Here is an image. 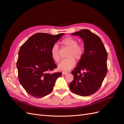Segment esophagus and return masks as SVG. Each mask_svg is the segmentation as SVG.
<instances>
[{
	"instance_id": "esophagus-1",
	"label": "esophagus",
	"mask_w": 124,
	"mask_h": 124,
	"mask_svg": "<svg viewBox=\"0 0 124 124\" xmlns=\"http://www.w3.org/2000/svg\"><path fill=\"white\" fill-rule=\"evenodd\" d=\"M68 72H66V71H64V72H62V74H68Z\"/></svg>"
}]
</instances>
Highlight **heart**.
Masks as SVG:
<instances>
[{"mask_svg":"<svg viewBox=\"0 0 124 124\" xmlns=\"http://www.w3.org/2000/svg\"><path fill=\"white\" fill-rule=\"evenodd\" d=\"M63 47L68 48L66 54L67 58L63 59L58 66L59 70L61 71H68L71 69L76 64V59L80 61L83 58L84 54V48L81 45L78 44V41L72 37H66L62 41ZM52 57L56 62L61 61L60 51L57 45H54L51 51Z\"/></svg>","mask_w":124,"mask_h":124,"instance_id":"b5f03b06","label":"heart"}]
</instances>
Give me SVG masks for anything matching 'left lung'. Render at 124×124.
Masks as SVG:
<instances>
[{"instance_id": "obj_1", "label": "left lung", "mask_w": 124, "mask_h": 124, "mask_svg": "<svg viewBox=\"0 0 124 124\" xmlns=\"http://www.w3.org/2000/svg\"><path fill=\"white\" fill-rule=\"evenodd\" d=\"M71 35L83 39L85 49L83 58L71 71L74 78L69 87L77 95L88 96L98 91L106 76L107 52L99 37L88 29H82Z\"/></svg>"}]
</instances>
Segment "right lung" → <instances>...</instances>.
Returning <instances> with one entry per match:
<instances>
[{
	"label": "right lung",
	"instance_id": "add662e5",
	"mask_svg": "<svg viewBox=\"0 0 124 124\" xmlns=\"http://www.w3.org/2000/svg\"><path fill=\"white\" fill-rule=\"evenodd\" d=\"M63 35L37 33L20 47L16 62L18 80L26 92L35 98L49 94L62 75L50 72L57 67L52 57V47Z\"/></svg>",
	"mask_w": 124,
	"mask_h": 124
}]
</instances>
